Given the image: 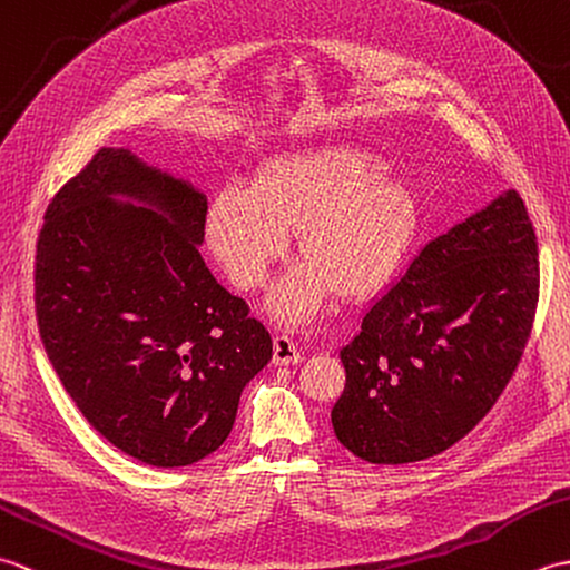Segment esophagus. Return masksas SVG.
<instances>
[{
    "label": "esophagus",
    "mask_w": 570,
    "mask_h": 570,
    "mask_svg": "<svg viewBox=\"0 0 570 570\" xmlns=\"http://www.w3.org/2000/svg\"><path fill=\"white\" fill-rule=\"evenodd\" d=\"M304 355L298 353V347L288 335L274 337V365H298Z\"/></svg>",
    "instance_id": "esophagus-1"
}]
</instances>
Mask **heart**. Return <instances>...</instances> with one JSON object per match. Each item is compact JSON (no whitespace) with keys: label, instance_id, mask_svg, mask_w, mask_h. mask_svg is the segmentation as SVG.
I'll use <instances>...</instances> for the list:
<instances>
[{"label":"heart","instance_id":"heart-1","mask_svg":"<svg viewBox=\"0 0 570 570\" xmlns=\"http://www.w3.org/2000/svg\"><path fill=\"white\" fill-rule=\"evenodd\" d=\"M416 227V198L380 156L325 144L266 159L249 186L227 184L208 208V239L229 278L259 288L284 257L288 233L304 257L272 294L286 323L318 313L333 292L365 298L402 262Z\"/></svg>","mask_w":570,"mask_h":570}]
</instances>
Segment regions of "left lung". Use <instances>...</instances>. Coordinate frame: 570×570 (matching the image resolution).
I'll list each match as a JSON object with an SVG mask.
<instances>
[{
    "mask_svg": "<svg viewBox=\"0 0 570 570\" xmlns=\"http://www.w3.org/2000/svg\"><path fill=\"white\" fill-rule=\"evenodd\" d=\"M539 304V247L517 190L423 247L341 350L331 421L350 453L404 465L448 451L498 402Z\"/></svg>",
    "mask_w": 570,
    "mask_h": 570,
    "instance_id": "left-lung-1",
    "label": "left lung"
}]
</instances>
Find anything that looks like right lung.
<instances>
[{
    "mask_svg": "<svg viewBox=\"0 0 570 570\" xmlns=\"http://www.w3.org/2000/svg\"><path fill=\"white\" fill-rule=\"evenodd\" d=\"M205 215L186 180L100 149L48 203L36 242L48 360L90 426L156 468L217 451L272 360L269 331L200 257Z\"/></svg>",
    "mask_w": 570,
    "mask_h": 570,
    "instance_id": "obj_1",
    "label": "right lung"
}]
</instances>
